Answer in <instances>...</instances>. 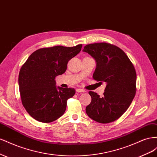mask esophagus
I'll return each mask as SVG.
<instances>
[{
  "mask_svg": "<svg viewBox=\"0 0 157 157\" xmlns=\"http://www.w3.org/2000/svg\"><path fill=\"white\" fill-rule=\"evenodd\" d=\"M76 90H77V92H86V90L81 88H77Z\"/></svg>",
  "mask_w": 157,
  "mask_h": 157,
  "instance_id": "esophagus-1",
  "label": "esophagus"
}]
</instances>
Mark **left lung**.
<instances>
[{
    "label": "left lung",
    "instance_id": "1",
    "mask_svg": "<svg viewBox=\"0 0 157 157\" xmlns=\"http://www.w3.org/2000/svg\"><path fill=\"white\" fill-rule=\"evenodd\" d=\"M83 52L96 59L93 78L107 86L102 97L90 91L92 101L86 107L88 116L102 124L120 118L130 105L136 92V72L124 52L106 42L87 44Z\"/></svg>",
    "mask_w": 157,
    "mask_h": 157
}]
</instances>
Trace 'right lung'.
<instances>
[{
  "instance_id": "obj_1",
  "label": "right lung",
  "mask_w": 157,
  "mask_h": 157,
  "mask_svg": "<svg viewBox=\"0 0 157 157\" xmlns=\"http://www.w3.org/2000/svg\"><path fill=\"white\" fill-rule=\"evenodd\" d=\"M82 46L42 48L32 53L21 66L18 78L21 102L34 119L48 123L63 115L75 90L56 88L55 78L65 72L68 61Z\"/></svg>"
}]
</instances>
